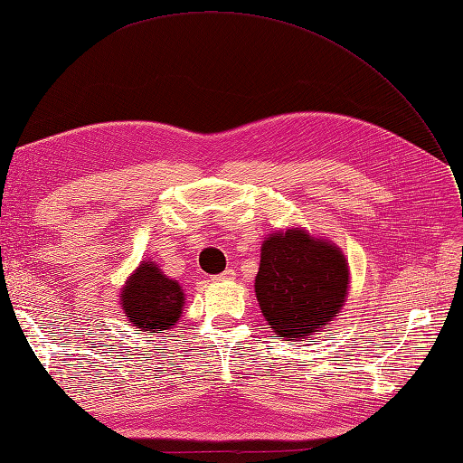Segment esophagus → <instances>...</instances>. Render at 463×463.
Segmentation results:
<instances>
[{
  "mask_svg": "<svg viewBox=\"0 0 463 463\" xmlns=\"http://www.w3.org/2000/svg\"><path fill=\"white\" fill-rule=\"evenodd\" d=\"M213 279H218V280H230V279H235V270H233V269H225L223 273L216 275Z\"/></svg>",
  "mask_w": 463,
  "mask_h": 463,
  "instance_id": "obj_1",
  "label": "esophagus"
}]
</instances>
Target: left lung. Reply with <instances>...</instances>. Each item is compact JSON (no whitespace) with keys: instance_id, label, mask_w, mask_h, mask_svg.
Here are the masks:
<instances>
[{"instance_id":"left-lung-1","label":"left lung","mask_w":463,"mask_h":463,"mask_svg":"<svg viewBox=\"0 0 463 463\" xmlns=\"http://www.w3.org/2000/svg\"><path fill=\"white\" fill-rule=\"evenodd\" d=\"M347 263L335 245L307 232L269 235L261 247L255 295L280 340L302 342L337 317L347 295Z\"/></svg>"}]
</instances>
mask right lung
<instances>
[{"label": "right lung", "instance_id": "right-lung-1", "mask_svg": "<svg viewBox=\"0 0 463 463\" xmlns=\"http://www.w3.org/2000/svg\"><path fill=\"white\" fill-rule=\"evenodd\" d=\"M183 288L151 261L141 263L121 292L128 320L143 332L171 330L183 314Z\"/></svg>", "mask_w": 463, "mask_h": 463}]
</instances>
